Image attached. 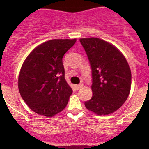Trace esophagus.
Listing matches in <instances>:
<instances>
[{"mask_svg": "<svg viewBox=\"0 0 149 149\" xmlns=\"http://www.w3.org/2000/svg\"><path fill=\"white\" fill-rule=\"evenodd\" d=\"M83 84H78V85H76L75 86V87H76V88L77 90H79V89H80L81 88H82V87H83Z\"/></svg>", "mask_w": 149, "mask_h": 149, "instance_id": "obj_1", "label": "esophagus"}]
</instances>
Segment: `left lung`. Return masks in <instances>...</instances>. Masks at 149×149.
<instances>
[{"label":"left lung","instance_id":"left-lung-1","mask_svg":"<svg viewBox=\"0 0 149 149\" xmlns=\"http://www.w3.org/2000/svg\"><path fill=\"white\" fill-rule=\"evenodd\" d=\"M92 73L93 96L86 107L98 115L118 110L128 97L131 72L124 55L110 43L97 38H82Z\"/></svg>","mask_w":149,"mask_h":149}]
</instances>
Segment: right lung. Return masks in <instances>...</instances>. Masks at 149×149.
Listing matches in <instances>:
<instances>
[{
    "mask_svg": "<svg viewBox=\"0 0 149 149\" xmlns=\"http://www.w3.org/2000/svg\"><path fill=\"white\" fill-rule=\"evenodd\" d=\"M76 40H52L34 48L24 62L18 86L29 107L54 116L64 109L73 90L66 82L63 58Z\"/></svg>",
    "mask_w": 149,
    "mask_h": 149,
    "instance_id": "1",
    "label": "right lung"
}]
</instances>
